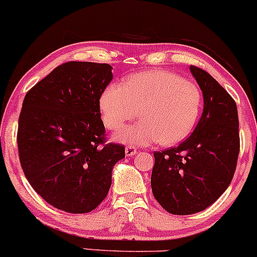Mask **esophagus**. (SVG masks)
Wrapping results in <instances>:
<instances>
[{
	"mask_svg": "<svg viewBox=\"0 0 257 257\" xmlns=\"http://www.w3.org/2000/svg\"><path fill=\"white\" fill-rule=\"evenodd\" d=\"M125 154H126V157H134V155L137 154L136 148H135V147H131V146L126 147Z\"/></svg>",
	"mask_w": 257,
	"mask_h": 257,
	"instance_id": "obj_1",
	"label": "esophagus"
}]
</instances>
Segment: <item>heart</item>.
<instances>
[{"instance_id": "b5f03b06", "label": "heart", "mask_w": 257, "mask_h": 257, "mask_svg": "<svg viewBox=\"0 0 257 257\" xmlns=\"http://www.w3.org/2000/svg\"><path fill=\"white\" fill-rule=\"evenodd\" d=\"M99 109L108 128L119 131L137 116L141 120L115 135V141L134 146H174L191 135L201 109L198 86L166 70L131 75L123 85L103 91Z\"/></svg>"}]
</instances>
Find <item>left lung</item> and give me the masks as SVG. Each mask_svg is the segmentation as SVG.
<instances>
[{
    "label": "left lung",
    "mask_w": 257,
    "mask_h": 257,
    "mask_svg": "<svg viewBox=\"0 0 257 257\" xmlns=\"http://www.w3.org/2000/svg\"><path fill=\"white\" fill-rule=\"evenodd\" d=\"M189 69L203 92V114L180 146L154 153L151 178L154 198L174 215L203 211L223 194L240 147L234 99L205 70L194 65Z\"/></svg>",
    "instance_id": "obj_1"
}]
</instances>
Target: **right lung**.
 Here are the masks:
<instances>
[{
    "label": "right lung",
    "mask_w": 257,
    "mask_h": 257,
    "mask_svg": "<svg viewBox=\"0 0 257 257\" xmlns=\"http://www.w3.org/2000/svg\"><path fill=\"white\" fill-rule=\"evenodd\" d=\"M111 65L68 62L28 92L19 115V159L36 193L57 209L85 214L111 186L121 144H104L99 98L113 79Z\"/></svg>",
    "instance_id": "add662e5"
}]
</instances>
